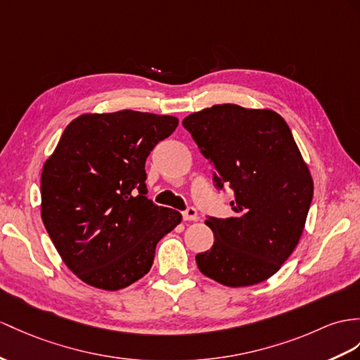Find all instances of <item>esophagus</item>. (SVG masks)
Listing matches in <instances>:
<instances>
[{"label":"esophagus","mask_w":360,"mask_h":360,"mask_svg":"<svg viewBox=\"0 0 360 360\" xmlns=\"http://www.w3.org/2000/svg\"><path fill=\"white\" fill-rule=\"evenodd\" d=\"M183 220H185V221H197L198 220L197 209L189 206L188 209L183 210Z\"/></svg>","instance_id":"1"}]
</instances>
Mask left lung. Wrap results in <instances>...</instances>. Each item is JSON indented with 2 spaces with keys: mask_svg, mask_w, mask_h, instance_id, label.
<instances>
[{
  "mask_svg": "<svg viewBox=\"0 0 360 360\" xmlns=\"http://www.w3.org/2000/svg\"><path fill=\"white\" fill-rule=\"evenodd\" d=\"M214 166L218 189L233 191V217H206L214 246L195 257L200 271L229 287L275 275L301 238L313 180L285 120L271 110L214 105L183 120Z\"/></svg>",
  "mask_w": 360,
  "mask_h": 360,
  "instance_id": "8db88e82",
  "label": "left lung"
}]
</instances>
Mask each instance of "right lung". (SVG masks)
<instances>
[{
    "label": "right lung",
    "mask_w": 360,
    "mask_h": 360,
    "mask_svg": "<svg viewBox=\"0 0 360 360\" xmlns=\"http://www.w3.org/2000/svg\"><path fill=\"white\" fill-rule=\"evenodd\" d=\"M172 116L122 110L70 124L41 175V217L67 267L119 290L150 271L155 246L181 221L146 197V157L169 137Z\"/></svg>",
    "instance_id": "1"
}]
</instances>
